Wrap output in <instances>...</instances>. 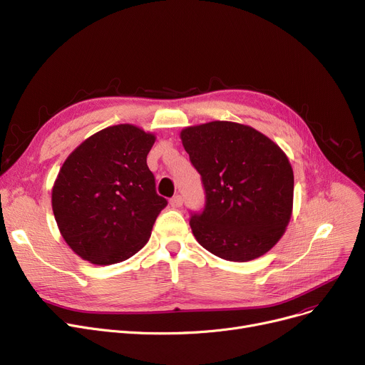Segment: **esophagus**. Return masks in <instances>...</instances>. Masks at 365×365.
Masks as SVG:
<instances>
[{
  "mask_svg": "<svg viewBox=\"0 0 365 365\" xmlns=\"http://www.w3.org/2000/svg\"><path fill=\"white\" fill-rule=\"evenodd\" d=\"M170 204H171V207H174V209L182 207V205H183V198H182V195H174V197L170 200Z\"/></svg>",
  "mask_w": 365,
  "mask_h": 365,
  "instance_id": "obj_1",
  "label": "esophagus"
}]
</instances>
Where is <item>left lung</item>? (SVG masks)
I'll use <instances>...</instances> for the list:
<instances>
[{
	"label": "left lung",
	"mask_w": 365,
	"mask_h": 365,
	"mask_svg": "<svg viewBox=\"0 0 365 365\" xmlns=\"http://www.w3.org/2000/svg\"><path fill=\"white\" fill-rule=\"evenodd\" d=\"M180 138L205 191L202 213L189 220L197 242L227 261L262 257L291 220L288 156L252 126L228 120L186 126Z\"/></svg>",
	"instance_id": "8db88e82"
}]
</instances>
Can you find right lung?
<instances>
[{
    "instance_id": "right-lung-1",
    "label": "right lung",
    "mask_w": 365,
    "mask_h": 365,
    "mask_svg": "<svg viewBox=\"0 0 365 365\" xmlns=\"http://www.w3.org/2000/svg\"><path fill=\"white\" fill-rule=\"evenodd\" d=\"M155 140L135 125H113L86 138L62 164L52 209L62 239L82 259L116 264L148 243L167 205L146 163Z\"/></svg>"
}]
</instances>
